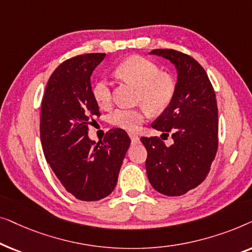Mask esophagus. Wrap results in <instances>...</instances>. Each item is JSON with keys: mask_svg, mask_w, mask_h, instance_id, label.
Returning <instances> with one entry per match:
<instances>
[{"mask_svg": "<svg viewBox=\"0 0 252 252\" xmlns=\"http://www.w3.org/2000/svg\"><path fill=\"white\" fill-rule=\"evenodd\" d=\"M128 135H129L130 140H132V142H133V143H137V142H139V141H140L139 136H137L135 133H132V132H130V133H128Z\"/></svg>", "mask_w": 252, "mask_h": 252, "instance_id": "1", "label": "esophagus"}]
</instances>
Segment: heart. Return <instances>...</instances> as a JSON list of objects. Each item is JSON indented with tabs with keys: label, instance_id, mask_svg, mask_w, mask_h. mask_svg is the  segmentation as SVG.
<instances>
[{
	"label": "heart",
	"instance_id": "heart-1",
	"mask_svg": "<svg viewBox=\"0 0 252 252\" xmlns=\"http://www.w3.org/2000/svg\"><path fill=\"white\" fill-rule=\"evenodd\" d=\"M116 73L139 87L137 99L147 105L151 111H163L174 97L177 88L174 79L167 73H160L159 66L148 58H127L117 66ZM93 96L99 108H109L112 102L111 82L106 78L98 79L93 86ZM146 107L117 108L109 115V122L120 128L136 129L148 115Z\"/></svg>",
	"mask_w": 252,
	"mask_h": 252
}]
</instances>
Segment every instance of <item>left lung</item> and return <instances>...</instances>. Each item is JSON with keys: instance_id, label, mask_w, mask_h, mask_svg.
Here are the masks:
<instances>
[{"instance_id": "obj_1", "label": "left lung", "mask_w": 252, "mask_h": 252, "mask_svg": "<svg viewBox=\"0 0 252 252\" xmlns=\"http://www.w3.org/2000/svg\"><path fill=\"white\" fill-rule=\"evenodd\" d=\"M150 54L166 58L178 71L174 97L151 127L170 135L141 137L148 156L146 168L153 187L166 196H180L208 177L218 150V106L215 89L197 61L173 49Z\"/></svg>"}]
</instances>
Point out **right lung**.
I'll return each instance as SVG.
<instances>
[{
    "mask_svg": "<svg viewBox=\"0 0 252 252\" xmlns=\"http://www.w3.org/2000/svg\"><path fill=\"white\" fill-rule=\"evenodd\" d=\"M105 54H85L53 72L41 103L40 137L47 163L68 192L80 201H98L112 192L130 144L122 128L92 141L88 128L99 117L91 75Z\"/></svg>",
    "mask_w": 252,
    "mask_h": 252,
    "instance_id": "right-lung-1",
    "label": "right lung"
}]
</instances>
